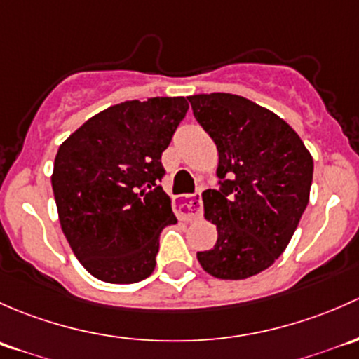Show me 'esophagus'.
I'll return each instance as SVG.
<instances>
[{"mask_svg": "<svg viewBox=\"0 0 359 359\" xmlns=\"http://www.w3.org/2000/svg\"><path fill=\"white\" fill-rule=\"evenodd\" d=\"M176 214L183 221H194L202 216V197L201 194L187 195L176 202Z\"/></svg>", "mask_w": 359, "mask_h": 359, "instance_id": "1", "label": "esophagus"}]
</instances>
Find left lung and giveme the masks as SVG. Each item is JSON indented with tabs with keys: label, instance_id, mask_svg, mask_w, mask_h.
Returning <instances> with one entry per match:
<instances>
[{
	"label": "left lung",
	"instance_id": "8db88e82",
	"mask_svg": "<svg viewBox=\"0 0 359 359\" xmlns=\"http://www.w3.org/2000/svg\"><path fill=\"white\" fill-rule=\"evenodd\" d=\"M188 102L219 155V190L202 194L217 240L197 259L216 278H249L289 245L309 202L313 157L285 121L250 100L210 93Z\"/></svg>",
	"mask_w": 359,
	"mask_h": 359
}]
</instances>
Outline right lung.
I'll use <instances>...</instances> for the list:
<instances>
[{
    "instance_id": "add662e5",
    "label": "right lung",
    "mask_w": 359,
    "mask_h": 359,
    "mask_svg": "<svg viewBox=\"0 0 359 359\" xmlns=\"http://www.w3.org/2000/svg\"><path fill=\"white\" fill-rule=\"evenodd\" d=\"M187 110L183 97L112 105L58 149L51 176L58 219L95 278L136 283L152 275L161 231L178 223L158 184L161 157Z\"/></svg>"
}]
</instances>
